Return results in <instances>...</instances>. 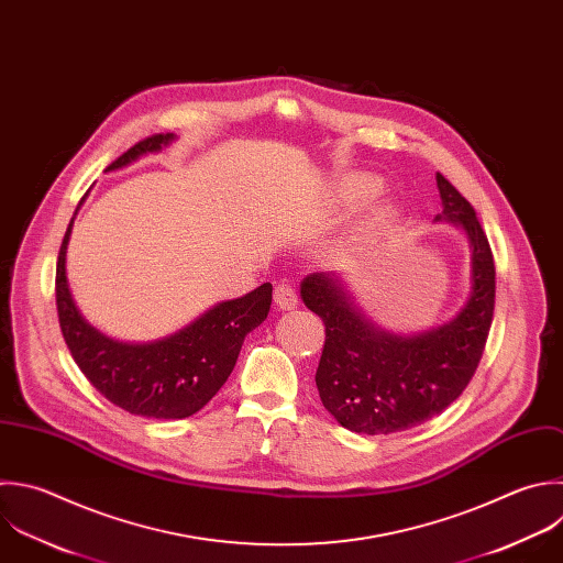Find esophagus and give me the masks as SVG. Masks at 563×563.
Here are the masks:
<instances>
[{"instance_id":"esophagus-1","label":"esophagus","mask_w":563,"mask_h":563,"mask_svg":"<svg viewBox=\"0 0 563 563\" xmlns=\"http://www.w3.org/2000/svg\"><path fill=\"white\" fill-rule=\"evenodd\" d=\"M275 303L279 310H292L297 308V290L288 284V282H282L275 286Z\"/></svg>"}]
</instances>
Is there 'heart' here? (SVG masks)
<instances>
[{"instance_id": "b5f03b06", "label": "heart", "mask_w": 563, "mask_h": 563, "mask_svg": "<svg viewBox=\"0 0 563 563\" xmlns=\"http://www.w3.org/2000/svg\"><path fill=\"white\" fill-rule=\"evenodd\" d=\"M380 189V183L374 178V176H365V174H358V176H347L343 178L334 191L330 194V200H328V213L332 218H343V216H350L354 211H358L365 202H369ZM387 213L385 211H378L372 220V229L380 227L385 222Z\"/></svg>"}]
</instances>
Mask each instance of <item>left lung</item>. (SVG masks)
Segmentation results:
<instances>
[{"instance_id": "left-lung-1", "label": "left lung", "mask_w": 563, "mask_h": 563, "mask_svg": "<svg viewBox=\"0 0 563 563\" xmlns=\"http://www.w3.org/2000/svg\"><path fill=\"white\" fill-rule=\"evenodd\" d=\"M442 213L471 244V297L449 323L398 336L367 321L332 273L301 282L303 303L323 319L325 343L317 367L323 407L350 431L387 435L444 411L468 385L482 358L495 308L493 253L468 200L435 174Z\"/></svg>"}]
</instances>
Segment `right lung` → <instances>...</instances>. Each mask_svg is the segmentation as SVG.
<instances>
[{
	"instance_id": "1",
	"label": "right lung",
	"mask_w": 563,
	"mask_h": 563,
	"mask_svg": "<svg viewBox=\"0 0 563 563\" xmlns=\"http://www.w3.org/2000/svg\"><path fill=\"white\" fill-rule=\"evenodd\" d=\"M174 134H154L110 169H121L147 152H158ZM68 224L57 260V312L64 339L86 378L117 407L145 418H189L200 411L227 383L240 356L244 336L271 310L273 286L222 301L180 332L154 343H121L92 328L79 312L66 277V251L73 231Z\"/></svg>"
}]
</instances>
